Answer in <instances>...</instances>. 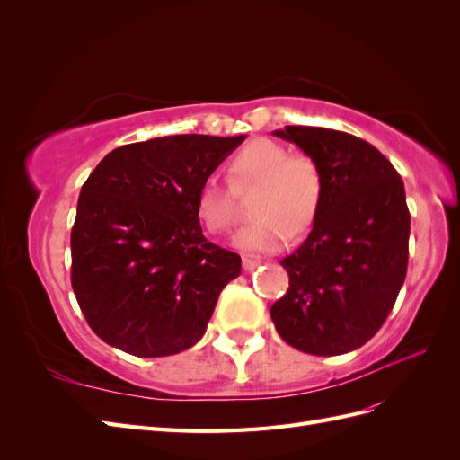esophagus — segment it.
<instances>
[{
	"instance_id": "34e87169",
	"label": "esophagus",
	"mask_w": 460,
	"mask_h": 460,
	"mask_svg": "<svg viewBox=\"0 0 460 460\" xmlns=\"http://www.w3.org/2000/svg\"><path fill=\"white\" fill-rule=\"evenodd\" d=\"M242 262H243V270L245 272H252V270H255L259 264L262 262L259 257H253V255H245L243 259H242Z\"/></svg>"
}]
</instances>
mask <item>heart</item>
Wrapping results in <instances>:
<instances>
[{"mask_svg":"<svg viewBox=\"0 0 460 460\" xmlns=\"http://www.w3.org/2000/svg\"><path fill=\"white\" fill-rule=\"evenodd\" d=\"M228 171L234 191L259 186L252 203L255 218L235 234V245L245 252H276L289 234L301 235L311 228L324 198V178L314 157L257 137L235 153ZM196 213L211 234H226L234 226V192L217 174L201 180Z\"/></svg>","mask_w":460,"mask_h":460,"instance_id":"b5f03b06","label":"heart"}]
</instances>
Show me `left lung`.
I'll return each instance as SVG.
<instances>
[{
    "mask_svg": "<svg viewBox=\"0 0 460 460\" xmlns=\"http://www.w3.org/2000/svg\"><path fill=\"white\" fill-rule=\"evenodd\" d=\"M274 136L316 159L324 198L309 238L280 261L289 288L270 307L272 323L303 353H349L382 328L405 282V186L394 164L357 136L316 127Z\"/></svg>",
    "mask_w": 460,
    "mask_h": 460,
    "instance_id": "8db88e82",
    "label": "left lung"
}]
</instances>
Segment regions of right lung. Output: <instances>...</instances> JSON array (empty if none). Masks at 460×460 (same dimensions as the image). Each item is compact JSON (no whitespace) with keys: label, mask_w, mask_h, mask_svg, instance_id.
<instances>
[{"label":"right lung","mask_w":460,"mask_h":460,"mask_svg":"<svg viewBox=\"0 0 460 460\" xmlns=\"http://www.w3.org/2000/svg\"><path fill=\"white\" fill-rule=\"evenodd\" d=\"M245 140L180 134L117 147L80 190L71 284L105 343L134 357L196 345L238 253L207 242L196 213L201 180Z\"/></svg>","instance_id":"add662e5"}]
</instances>
